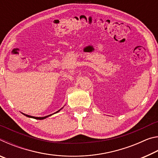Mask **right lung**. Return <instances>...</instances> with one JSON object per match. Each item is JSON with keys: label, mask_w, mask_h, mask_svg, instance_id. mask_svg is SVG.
I'll use <instances>...</instances> for the list:
<instances>
[{"label": "right lung", "mask_w": 158, "mask_h": 158, "mask_svg": "<svg viewBox=\"0 0 158 158\" xmlns=\"http://www.w3.org/2000/svg\"><path fill=\"white\" fill-rule=\"evenodd\" d=\"M60 110H58V111H57L56 112H55L54 114H56V113H57V112H58V111H60ZM23 114V113H22ZM23 115H24V116H27V117H29V118H35V119H37V120H43V119H44V118H47V117H49V116H52V114H51V115H49V116H44V117H35V116H29V115H27V114H23Z\"/></svg>", "instance_id": "right-lung-1"}]
</instances>
